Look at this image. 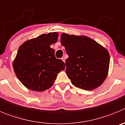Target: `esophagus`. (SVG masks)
Returning <instances> with one entry per match:
<instances>
[{
    "label": "esophagus",
    "mask_w": 125,
    "mask_h": 125,
    "mask_svg": "<svg viewBox=\"0 0 125 125\" xmlns=\"http://www.w3.org/2000/svg\"><path fill=\"white\" fill-rule=\"evenodd\" d=\"M61 59H62V61L64 62H65V58H62Z\"/></svg>",
    "instance_id": "obj_1"
}]
</instances>
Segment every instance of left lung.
Masks as SVG:
<instances>
[{"instance_id":"8db88e82","label":"left lung","mask_w":125,"mask_h":125,"mask_svg":"<svg viewBox=\"0 0 125 125\" xmlns=\"http://www.w3.org/2000/svg\"><path fill=\"white\" fill-rule=\"evenodd\" d=\"M61 43L69 58L66 72L75 86L92 90L103 83L108 75L110 55L107 50L85 35L62 33Z\"/></svg>"}]
</instances>
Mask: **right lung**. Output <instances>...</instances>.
I'll list each match as a JSON object with an SVG mask.
<instances>
[{
	"mask_svg": "<svg viewBox=\"0 0 125 125\" xmlns=\"http://www.w3.org/2000/svg\"><path fill=\"white\" fill-rule=\"evenodd\" d=\"M58 33L50 32L26 40L19 47L13 62L14 72L27 88L43 91L52 87L57 75L65 69L50 45L58 41Z\"/></svg>",
	"mask_w": 125,
	"mask_h": 125,
	"instance_id": "obj_1",
	"label": "right lung"
}]
</instances>
